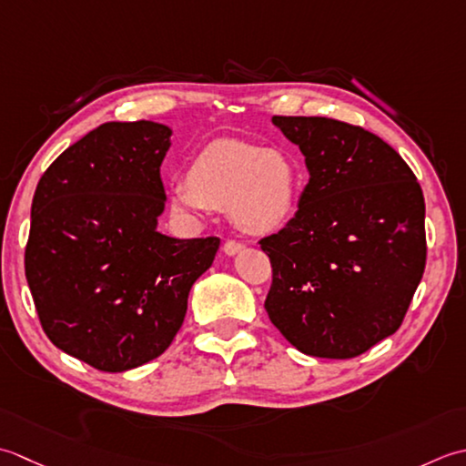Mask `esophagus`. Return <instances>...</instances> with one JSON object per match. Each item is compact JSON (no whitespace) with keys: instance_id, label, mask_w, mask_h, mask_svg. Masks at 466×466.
<instances>
[{"instance_id":"esophagus-1","label":"esophagus","mask_w":466,"mask_h":466,"mask_svg":"<svg viewBox=\"0 0 466 466\" xmlns=\"http://www.w3.org/2000/svg\"><path fill=\"white\" fill-rule=\"evenodd\" d=\"M243 249H245V245L239 243V241H227L223 245V251H225V255H229V258H233V255H237V253L243 251Z\"/></svg>"}]
</instances>
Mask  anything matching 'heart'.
Masks as SVG:
<instances>
[{"label": "heart", "instance_id": "b5f03b06", "mask_svg": "<svg viewBox=\"0 0 466 466\" xmlns=\"http://www.w3.org/2000/svg\"><path fill=\"white\" fill-rule=\"evenodd\" d=\"M298 193V168L286 153L217 140L195 158L188 183L170 185L168 207L191 223L221 208L247 233H271L296 213Z\"/></svg>", "mask_w": 466, "mask_h": 466}]
</instances>
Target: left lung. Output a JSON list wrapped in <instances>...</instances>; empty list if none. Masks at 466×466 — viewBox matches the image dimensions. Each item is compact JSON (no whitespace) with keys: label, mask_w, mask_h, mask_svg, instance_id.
<instances>
[{"label":"left lung","mask_w":466,"mask_h":466,"mask_svg":"<svg viewBox=\"0 0 466 466\" xmlns=\"http://www.w3.org/2000/svg\"><path fill=\"white\" fill-rule=\"evenodd\" d=\"M306 157L298 213L261 239L271 324L313 358L364 354L400 328L424 273V197L386 142L321 116H273Z\"/></svg>","instance_id":"left-lung-1"}]
</instances>
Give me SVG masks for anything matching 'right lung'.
Listing matches in <instances>:
<instances>
[{
  "label": "right lung",
  "mask_w": 466,
  "mask_h": 466,
  "mask_svg": "<svg viewBox=\"0 0 466 466\" xmlns=\"http://www.w3.org/2000/svg\"><path fill=\"white\" fill-rule=\"evenodd\" d=\"M170 135L150 120L106 122L66 148L35 187L25 279L37 316L56 348L102 372L165 352L219 249L217 237L158 231Z\"/></svg>",
  "instance_id": "add662e5"
}]
</instances>
